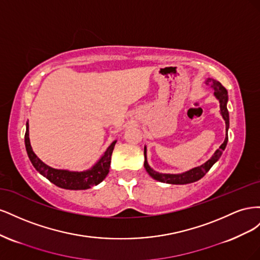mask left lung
<instances>
[{
  "mask_svg": "<svg viewBox=\"0 0 260 260\" xmlns=\"http://www.w3.org/2000/svg\"><path fill=\"white\" fill-rule=\"evenodd\" d=\"M205 83L208 86H210L211 89L215 90L214 94L220 103V114H221L222 118L225 121V139L223 141V143L220 145V147L214 153V155L211 156V158L208 159L205 164H203L201 166L195 167L188 171H185L183 174H178V175L159 174V172L153 170L151 167H149V165L147 162L146 146H144V158H145L144 168L149 176H151L153 179L159 181V182L169 183V184H187V183L195 182V181H199L207 174L209 169L212 167V165L220 158V156H221L222 152L224 151L228 143V129H229V112H228V108H226L228 92L221 83L215 79H211V78H208Z\"/></svg>",
  "mask_w": 260,
  "mask_h": 260,
  "instance_id": "8db88e82",
  "label": "left lung"
}]
</instances>
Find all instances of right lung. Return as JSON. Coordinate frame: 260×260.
Masks as SVG:
<instances>
[{
	"instance_id": "add662e5",
	"label": "right lung",
	"mask_w": 260,
	"mask_h": 260,
	"mask_svg": "<svg viewBox=\"0 0 260 260\" xmlns=\"http://www.w3.org/2000/svg\"><path fill=\"white\" fill-rule=\"evenodd\" d=\"M117 141L107 147L103 156L98 160L94 166L84 171H69L64 169H55L44 164L32 151L29 140V123H26L25 133V145L31 164L38 172L51 181L52 183L58 187L66 188V190H86L94 185H98L103 181L109 172L111 167V159L113 149Z\"/></svg>"
}]
</instances>
